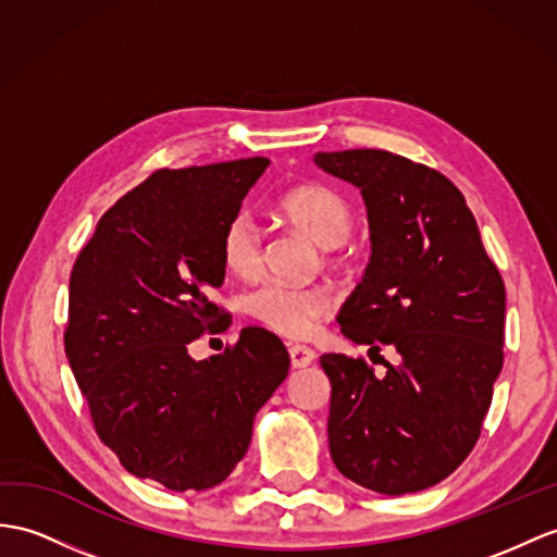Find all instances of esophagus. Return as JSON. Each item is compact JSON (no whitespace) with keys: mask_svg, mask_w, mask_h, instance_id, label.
Masks as SVG:
<instances>
[{"mask_svg":"<svg viewBox=\"0 0 557 557\" xmlns=\"http://www.w3.org/2000/svg\"><path fill=\"white\" fill-rule=\"evenodd\" d=\"M288 355H290L293 369H305V366L314 361V349L307 347V345H300V343L288 345Z\"/></svg>","mask_w":557,"mask_h":557,"instance_id":"esophagus-1","label":"esophagus"}]
</instances>
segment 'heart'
<instances>
[{"mask_svg": "<svg viewBox=\"0 0 557 557\" xmlns=\"http://www.w3.org/2000/svg\"><path fill=\"white\" fill-rule=\"evenodd\" d=\"M281 212L323 248H335L347 240L355 226L351 206L331 186L302 184L278 200ZM224 267L236 276H255L262 267V234L248 212H236L224 224L220 238ZM248 314L274 333L302 337L314 329L331 309V297L317 286H293L283 281H267L250 290L243 300Z\"/></svg>", "mask_w": 557, "mask_h": 557, "instance_id": "b5f03b06", "label": "heart"}]
</instances>
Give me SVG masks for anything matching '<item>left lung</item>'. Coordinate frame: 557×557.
I'll return each mask as SVG.
<instances>
[{
	"label": "left lung",
	"mask_w": 557,
	"mask_h": 557,
	"mask_svg": "<svg viewBox=\"0 0 557 557\" xmlns=\"http://www.w3.org/2000/svg\"><path fill=\"white\" fill-rule=\"evenodd\" d=\"M314 160L361 188L371 224V262L341 307V331L399 355L385 375L361 357H321L333 463L377 494L428 490L480 440L504 366V278L442 172L381 148Z\"/></svg>",
	"instance_id": "obj_1"
}]
</instances>
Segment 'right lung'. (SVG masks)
<instances>
[{
  "mask_svg": "<svg viewBox=\"0 0 557 557\" xmlns=\"http://www.w3.org/2000/svg\"><path fill=\"white\" fill-rule=\"evenodd\" d=\"M267 158L158 170L108 208L71 271L65 357L99 440L172 492L210 490L246 456L255 413L290 357L260 325L206 361L188 343L224 331V224Z\"/></svg>",
  "mask_w": 557,
  "mask_h": 557,
  "instance_id": "right-lung-1",
  "label": "right lung"
}]
</instances>
